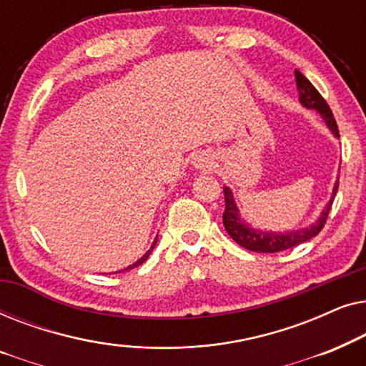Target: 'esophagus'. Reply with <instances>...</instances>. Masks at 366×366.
I'll list each match as a JSON object with an SVG mask.
<instances>
[{
	"mask_svg": "<svg viewBox=\"0 0 366 366\" xmlns=\"http://www.w3.org/2000/svg\"><path fill=\"white\" fill-rule=\"evenodd\" d=\"M212 164H213V159H212V157H209V154H207V153L198 154V157L194 158V167H197V168L208 169L209 167H212Z\"/></svg>",
	"mask_w": 366,
	"mask_h": 366,
	"instance_id": "1",
	"label": "esophagus"
}]
</instances>
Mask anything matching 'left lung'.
<instances>
[{"label": "left lung", "instance_id": "left-lung-1", "mask_svg": "<svg viewBox=\"0 0 366 366\" xmlns=\"http://www.w3.org/2000/svg\"><path fill=\"white\" fill-rule=\"evenodd\" d=\"M295 78H297V86H298V94H300V102H302L303 107L317 109V112L322 114V118L327 122L328 128L332 129L335 137L340 138L338 133V127L337 122H335V117L330 109L327 99H325L317 88L313 86L312 83L308 81V78H305L302 73L295 71ZM338 192V182L333 188V197L330 199L327 207H325L322 217L318 218L317 223H313L310 228L305 229H297V232H290V233H269V232H259V229H253L249 228L248 224H244L242 222L238 214V208L234 204L233 194L229 192V188L224 187L223 193H224V212H223V224L224 229H227L229 237H232L234 242H237L239 247L249 249V252H257V253H278L283 252V249H290L293 247H297L300 243L308 242L313 237L322 232L325 223H327L330 209H332L335 194Z\"/></svg>", "mask_w": 366, "mask_h": 366}]
</instances>
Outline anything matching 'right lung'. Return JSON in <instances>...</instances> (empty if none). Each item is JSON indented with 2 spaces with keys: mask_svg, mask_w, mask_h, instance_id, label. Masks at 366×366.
<instances>
[{
  "mask_svg": "<svg viewBox=\"0 0 366 366\" xmlns=\"http://www.w3.org/2000/svg\"><path fill=\"white\" fill-rule=\"evenodd\" d=\"M154 244H157V239H154V242H153V244H152V248H149V249H148V252H147V253H144V254H143V257H142V258H139L137 263H133V264H132V267H128L127 269H133V268H137V267H139V264H142V263H144V262H147V258L149 257V253H152V252H153Z\"/></svg>",
  "mask_w": 366,
  "mask_h": 366,
  "instance_id": "right-lung-1",
  "label": "right lung"
}]
</instances>
